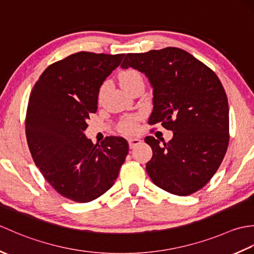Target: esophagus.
Segmentation results:
<instances>
[{
  "label": "esophagus",
  "mask_w": 254,
  "mask_h": 254,
  "mask_svg": "<svg viewBox=\"0 0 254 254\" xmlns=\"http://www.w3.org/2000/svg\"><path fill=\"white\" fill-rule=\"evenodd\" d=\"M127 142H128V146H130V148H134L135 146H137V145L141 144L142 141L139 138H136V137H131V138L127 139Z\"/></svg>",
  "instance_id": "obj_1"
}]
</instances>
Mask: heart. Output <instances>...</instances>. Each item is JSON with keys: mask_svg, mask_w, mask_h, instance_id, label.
<instances>
[{"mask_svg": "<svg viewBox=\"0 0 254 254\" xmlns=\"http://www.w3.org/2000/svg\"><path fill=\"white\" fill-rule=\"evenodd\" d=\"M120 84L122 88L128 91L134 85H136L139 82H143V78L141 74L138 72L134 71V69H127V71H124L120 74ZM138 121H139V116H133L123 119V120L119 124V130L124 133H134L137 131L138 127Z\"/></svg>", "mask_w": 254, "mask_h": 254, "instance_id": "obj_1", "label": "heart"}]
</instances>
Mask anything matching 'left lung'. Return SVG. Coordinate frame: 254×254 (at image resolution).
Masks as SVG:
<instances>
[{
	"label": "left lung",
	"instance_id": "left-lung-1",
	"mask_svg": "<svg viewBox=\"0 0 254 254\" xmlns=\"http://www.w3.org/2000/svg\"><path fill=\"white\" fill-rule=\"evenodd\" d=\"M121 67L146 75L154 95L148 123L174 132L164 145L145 137L153 149L146 164L150 179L176 195L198 191L216 174L229 143L228 100L217 75L175 47L127 53Z\"/></svg>",
	"mask_w": 254,
	"mask_h": 254
}]
</instances>
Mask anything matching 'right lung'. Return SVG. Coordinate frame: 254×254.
<instances>
[{
	"instance_id": "1",
	"label": "right lung",
	"mask_w": 254,
	"mask_h": 254,
	"mask_svg": "<svg viewBox=\"0 0 254 254\" xmlns=\"http://www.w3.org/2000/svg\"><path fill=\"white\" fill-rule=\"evenodd\" d=\"M123 57L74 53L48 66L30 93L25 127L32 159L50 186L74 202H90L109 190L128 153L123 137L95 145L84 134L100 86Z\"/></svg>"
}]
</instances>
